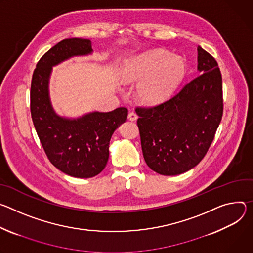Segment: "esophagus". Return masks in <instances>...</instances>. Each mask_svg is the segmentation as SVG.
<instances>
[{
  "instance_id": "1",
  "label": "esophagus",
  "mask_w": 253,
  "mask_h": 253,
  "mask_svg": "<svg viewBox=\"0 0 253 253\" xmlns=\"http://www.w3.org/2000/svg\"><path fill=\"white\" fill-rule=\"evenodd\" d=\"M127 119H128L129 121L133 122V121H135V120L137 119V116H136L135 112H133V111H130L129 114H128V116H127Z\"/></svg>"
}]
</instances>
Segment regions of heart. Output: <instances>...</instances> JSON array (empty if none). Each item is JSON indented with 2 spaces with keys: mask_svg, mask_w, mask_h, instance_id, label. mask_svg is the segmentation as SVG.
Returning a JSON list of instances; mask_svg holds the SVG:
<instances>
[{
  "mask_svg": "<svg viewBox=\"0 0 253 253\" xmlns=\"http://www.w3.org/2000/svg\"><path fill=\"white\" fill-rule=\"evenodd\" d=\"M184 61L163 50L146 53L134 60L126 73L127 82H137V97L146 103H157L169 96L185 75Z\"/></svg>",
  "mask_w": 253,
  "mask_h": 253,
  "instance_id": "obj_1",
  "label": "heart"
}]
</instances>
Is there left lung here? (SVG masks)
Listing matches in <instances>:
<instances>
[{
	"label": "left lung",
	"mask_w": 253,
	"mask_h": 253,
	"mask_svg": "<svg viewBox=\"0 0 253 253\" xmlns=\"http://www.w3.org/2000/svg\"><path fill=\"white\" fill-rule=\"evenodd\" d=\"M199 75L166 101L136 106L144 159L164 176L183 174L207 154L223 115L222 76L218 63L198 48Z\"/></svg>",
	"instance_id": "left-lung-1"
}]
</instances>
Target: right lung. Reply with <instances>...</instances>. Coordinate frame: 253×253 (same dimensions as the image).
<instances>
[{
    "instance_id": "obj_1",
    "label": "right lung",
    "mask_w": 253,
    "mask_h": 253,
    "mask_svg": "<svg viewBox=\"0 0 253 253\" xmlns=\"http://www.w3.org/2000/svg\"><path fill=\"white\" fill-rule=\"evenodd\" d=\"M90 39L66 38L48 50L33 72L30 91L31 117L44 152L53 166L74 178H91L106 166L109 141L126 120L127 108L94 111L76 120L55 114L48 94L52 66L76 55L92 52Z\"/></svg>"
}]
</instances>
